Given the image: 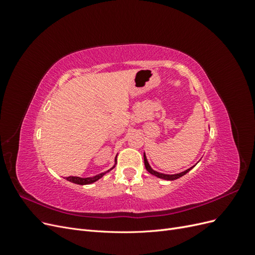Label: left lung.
<instances>
[{
    "label": "left lung",
    "mask_w": 255,
    "mask_h": 255,
    "mask_svg": "<svg viewBox=\"0 0 255 255\" xmlns=\"http://www.w3.org/2000/svg\"><path fill=\"white\" fill-rule=\"evenodd\" d=\"M143 160H144L145 169H146V170H148L151 174L155 175V176H157V177H160V179L168 180V181H173V180L179 179V177L183 176L184 174H186V173L190 170V169H192V167H191V168L187 169L186 171H183V172H181V173H176V174H164V173H159V172H157V171H154V170H153V169L150 167V165H149V163H148V160H146V157H145L144 154H143Z\"/></svg>",
    "instance_id": "obj_1"
}]
</instances>
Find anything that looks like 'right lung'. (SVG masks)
I'll use <instances>...</instances> for the list:
<instances>
[{"instance_id":"add662e5","label":"right lung","mask_w":255,"mask_h":255,"mask_svg":"<svg viewBox=\"0 0 255 255\" xmlns=\"http://www.w3.org/2000/svg\"><path fill=\"white\" fill-rule=\"evenodd\" d=\"M114 168V167H113ZM112 168V169H113ZM111 169V170H112ZM110 171V170H109ZM107 171V172H109ZM104 175V173H100V174H97L95 176H90V177H80V176H68L67 180L70 181L74 184H79V185H87V184H91L94 183L96 181H98L100 177H102Z\"/></svg>"}]
</instances>
